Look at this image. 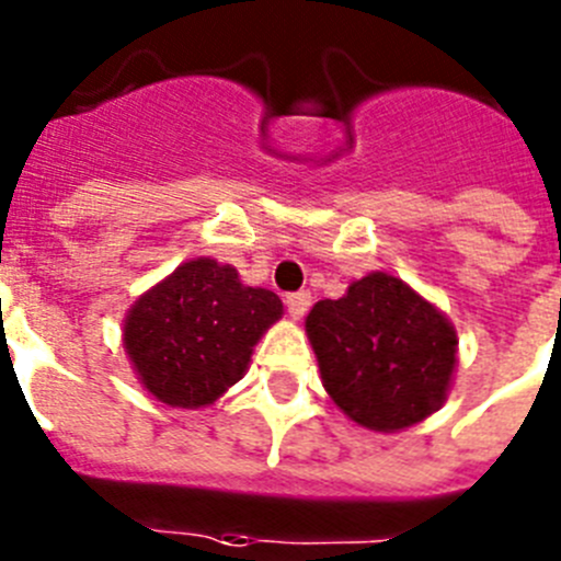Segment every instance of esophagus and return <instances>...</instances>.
Segmentation results:
<instances>
[{
  "mask_svg": "<svg viewBox=\"0 0 561 561\" xmlns=\"http://www.w3.org/2000/svg\"><path fill=\"white\" fill-rule=\"evenodd\" d=\"M311 295L309 291H295V295H286V309H289L291 320H300V317L309 311Z\"/></svg>",
  "mask_w": 561,
  "mask_h": 561,
  "instance_id": "esophagus-1",
  "label": "esophagus"
}]
</instances>
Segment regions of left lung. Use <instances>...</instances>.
<instances>
[{
    "mask_svg": "<svg viewBox=\"0 0 561 561\" xmlns=\"http://www.w3.org/2000/svg\"><path fill=\"white\" fill-rule=\"evenodd\" d=\"M325 393L354 424L399 433L430 419L453 390L458 331L390 272H368L306 317Z\"/></svg>",
    "mask_w": 561,
    "mask_h": 561,
    "instance_id": "1",
    "label": "left lung"
}]
</instances>
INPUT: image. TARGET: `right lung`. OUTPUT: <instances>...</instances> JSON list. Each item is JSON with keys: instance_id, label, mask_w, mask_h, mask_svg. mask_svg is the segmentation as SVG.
I'll return each instance as SVG.
<instances>
[{"instance_id": "add662e5", "label": "right lung", "mask_w": 561, "mask_h": 561, "mask_svg": "<svg viewBox=\"0 0 561 561\" xmlns=\"http://www.w3.org/2000/svg\"><path fill=\"white\" fill-rule=\"evenodd\" d=\"M280 314L275 291L247 286L232 264L193 257L134 300L123 348L153 399L199 410L244 379L257 340Z\"/></svg>"}]
</instances>
